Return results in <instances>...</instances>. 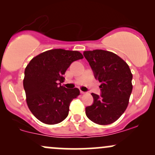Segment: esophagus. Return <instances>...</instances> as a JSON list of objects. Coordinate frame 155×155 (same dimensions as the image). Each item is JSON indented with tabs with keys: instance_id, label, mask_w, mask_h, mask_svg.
Wrapping results in <instances>:
<instances>
[{
	"instance_id": "obj_1",
	"label": "esophagus",
	"mask_w": 155,
	"mask_h": 155,
	"mask_svg": "<svg viewBox=\"0 0 155 155\" xmlns=\"http://www.w3.org/2000/svg\"><path fill=\"white\" fill-rule=\"evenodd\" d=\"M80 92H81V94H85V93H86V92H83V91H81H81H80Z\"/></svg>"
}]
</instances>
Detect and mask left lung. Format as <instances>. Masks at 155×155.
Returning a JSON list of instances; mask_svg holds the SVG:
<instances>
[{"label": "left lung", "instance_id": "obj_1", "mask_svg": "<svg viewBox=\"0 0 155 155\" xmlns=\"http://www.w3.org/2000/svg\"><path fill=\"white\" fill-rule=\"evenodd\" d=\"M95 77L101 83V95L92 93L94 103L85 108L87 117L101 125L114 122L129 104L133 90V74L125 61L111 51L102 49L84 51Z\"/></svg>", "mask_w": 155, "mask_h": 155}]
</instances>
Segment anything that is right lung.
I'll return each mask as SVG.
<instances>
[{
	"mask_svg": "<svg viewBox=\"0 0 155 155\" xmlns=\"http://www.w3.org/2000/svg\"><path fill=\"white\" fill-rule=\"evenodd\" d=\"M83 58L78 51L55 49L37 55L27 65L23 79L26 102L39 121L55 124L68 117L71 102L80 92L78 88L68 90L60 83L71 64Z\"/></svg>",
	"mask_w": 155,
	"mask_h": 155,
	"instance_id": "add662e5",
	"label": "right lung"
}]
</instances>
